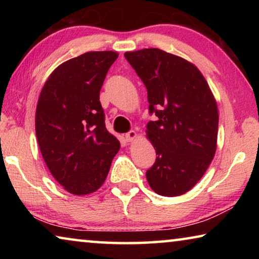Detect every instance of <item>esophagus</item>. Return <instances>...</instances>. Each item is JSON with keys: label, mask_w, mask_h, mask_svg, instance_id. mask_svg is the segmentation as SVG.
<instances>
[{"label": "esophagus", "mask_w": 259, "mask_h": 259, "mask_svg": "<svg viewBox=\"0 0 259 259\" xmlns=\"http://www.w3.org/2000/svg\"><path fill=\"white\" fill-rule=\"evenodd\" d=\"M124 138L126 142H134V140L137 138V133H136V131H129L128 134H125Z\"/></svg>", "instance_id": "esophagus-1"}]
</instances>
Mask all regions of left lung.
Returning a JSON list of instances; mask_svg holds the SVG:
<instances>
[{
  "label": "left lung",
  "instance_id": "left-lung-1",
  "mask_svg": "<svg viewBox=\"0 0 259 259\" xmlns=\"http://www.w3.org/2000/svg\"><path fill=\"white\" fill-rule=\"evenodd\" d=\"M147 89L150 113L146 136L156 160L146 171L162 196L185 194L200 181L217 148L218 108L208 82L194 64L151 48L125 52Z\"/></svg>",
  "mask_w": 259,
  "mask_h": 259
}]
</instances>
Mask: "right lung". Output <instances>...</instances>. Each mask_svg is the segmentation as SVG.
Here are the masks:
<instances>
[{
	"mask_svg": "<svg viewBox=\"0 0 259 259\" xmlns=\"http://www.w3.org/2000/svg\"><path fill=\"white\" fill-rule=\"evenodd\" d=\"M119 54L90 51L60 64L38 97L35 131L48 169L74 195L94 193L106 179L120 142L105 126L99 93Z\"/></svg>",
	"mask_w": 259,
	"mask_h": 259,
	"instance_id": "1",
	"label": "right lung"
}]
</instances>
